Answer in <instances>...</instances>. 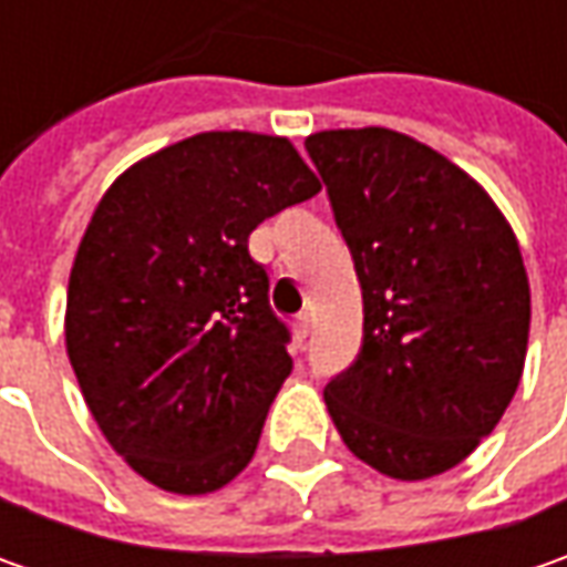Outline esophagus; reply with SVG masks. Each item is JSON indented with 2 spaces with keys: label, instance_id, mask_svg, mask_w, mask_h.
<instances>
[{
  "label": "esophagus",
  "instance_id": "obj_1",
  "mask_svg": "<svg viewBox=\"0 0 567 567\" xmlns=\"http://www.w3.org/2000/svg\"><path fill=\"white\" fill-rule=\"evenodd\" d=\"M293 334H296V340H299V343L309 338V334H312V318H309V316L296 318V321H293Z\"/></svg>",
  "mask_w": 567,
  "mask_h": 567
}]
</instances>
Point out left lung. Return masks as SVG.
Segmentation results:
<instances>
[{
	"label": "left lung",
	"mask_w": 567,
	"mask_h": 567,
	"mask_svg": "<svg viewBox=\"0 0 567 567\" xmlns=\"http://www.w3.org/2000/svg\"><path fill=\"white\" fill-rule=\"evenodd\" d=\"M362 287L357 362L324 384L343 445L391 480L457 467L524 375L530 284L512 224L470 173L410 135L306 138Z\"/></svg>",
	"instance_id": "obj_1"
}]
</instances>
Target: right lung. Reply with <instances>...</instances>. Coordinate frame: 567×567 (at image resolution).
Listing matches in <instances>:
<instances>
[{"label": "right lung", "mask_w": 567, "mask_h": 567, "mask_svg": "<svg viewBox=\"0 0 567 567\" xmlns=\"http://www.w3.org/2000/svg\"><path fill=\"white\" fill-rule=\"evenodd\" d=\"M321 183L290 138L202 132L132 164L81 236L65 350L125 464L176 495L249 467L293 360L249 233Z\"/></svg>", "instance_id": "1"}]
</instances>
